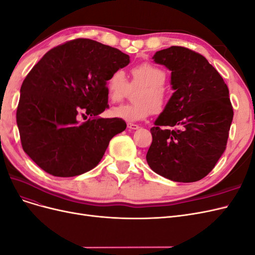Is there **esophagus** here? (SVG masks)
<instances>
[{"label": "esophagus", "instance_id": "esophagus-1", "mask_svg": "<svg viewBox=\"0 0 255 255\" xmlns=\"http://www.w3.org/2000/svg\"><path fill=\"white\" fill-rule=\"evenodd\" d=\"M128 128L129 129H138V128H139V126H138V125H134V123H128Z\"/></svg>", "mask_w": 255, "mask_h": 255}]
</instances>
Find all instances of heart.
<instances>
[{"mask_svg": "<svg viewBox=\"0 0 255 255\" xmlns=\"http://www.w3.org/2000/svg\"><path fill=\"white\" fill-rule=\"evenodd\" d=\"M166 80L167 75L163 69L150 63H142L130 69L129 83L121 69L113 71L105 83L107 98L111 102L121 101L128 95L129 87L139 89L134 96V103L114 107L111 115L127 122H137L145 119L154 110L163 111L168 102V92L164 86Z\"/></svg>", "mask_w": 255, "mask_h": 255, "instance_id": "b5f03b06", "label": "heart"}]
</instances>
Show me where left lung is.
<instances>
[{
  "label": "left lung",
  "mask_w": 255,
  "mask_h": 255,
  "mask_svg": "<svg viewBox=\"0 0 255 255\" xmlns=\"http://www.w3.org/2000/svg\"><path fill=\"white\" fill-rule=\"evenodd\" d=\"M153 59L171 71L174 92L150 129L146 161L166 179L197 182L213 170L227 148L234 115L228 86L207 59L190 49L173 45Z\"/></svg>",
  "instance_id": "1"
}]
</instances>
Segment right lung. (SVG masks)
<instances>
[{"instance_id":"obj_1","label":"right lung","mask_w":255,"mask_h":255,"mask_svg":"<svg viewBox=\"0 0 255 255\" xmlns=\"http://www.w3.org/2000/svg\"><path fill=\"white\" fill-rule=\"evenodd\" d=\"M129 56L98 41L78 38L51 49L21 86L17 125L22 148L54 176L80 175L102 159L112 138L127 128L109 109L105 83ZM90 116L80 123V116Z\"/></svg>"}]
</instances>
